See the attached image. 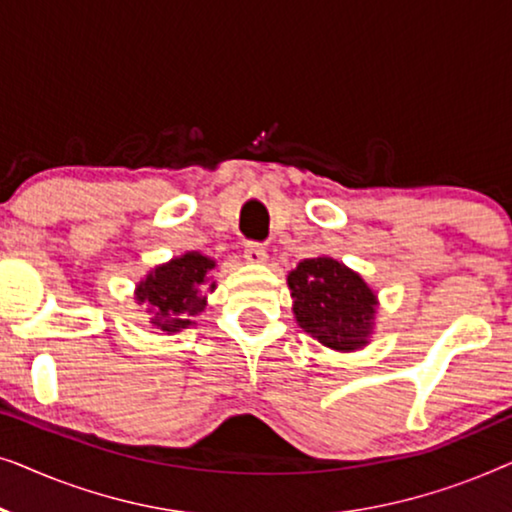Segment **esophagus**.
Wrapping results in <instances>:
<instances>
[{"label": "esophagus", "instance_id": "esophagus-1", "mask_svg": "<svg viewBox=\"0 0 512 512\" xmlns=\"http://www.w3.org/2000/svg\"><path fill=\"white\" fill-rule=\"evenodd\" d=\"M244 261L251 265H263L265 261H268V249H265L263 244L251 242V244H247V249H244Z\"/></svg>", "mask_w": 512, "mask_h": 512}]
</instances>
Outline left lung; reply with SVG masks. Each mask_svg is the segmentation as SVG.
<instances>
[{"mask_svg": "<svg viewBox=\"0 0 512 512\" xmlns=\"http://www.w3.org/2000/svg\"><path fill=\"white\" fill-rule=\"evenodd\" d=\"M296 324L333 352L370 345L377 319V293L359 272L333 256L305 258L286 275Z\"/></svg>", "mask_w": 512, "mask_h": 512, "instance_id": "1", "label": "left lung"}]
</instances>
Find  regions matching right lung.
I'll return each instance as SVG.
<instances>
[{
  "label": "right lung",
  "mask_w": 512,
  "mask_h": 512,
  "mask_svg": "<svg viewBox=\"0 0 512 512\" xmlns=\"http://www.w3.org/2000/svg\"><path fill=\"white\" fill-rule=\"evenodd\" d=\"M214 268V258L186 251L146 272L135 286V300L137 305H146L151 326L177 335L198 324L195 317L207 305V293L216 291L209 275Z\"/></svg>",
  "instance_id": "1"
}]
</instances>
